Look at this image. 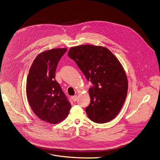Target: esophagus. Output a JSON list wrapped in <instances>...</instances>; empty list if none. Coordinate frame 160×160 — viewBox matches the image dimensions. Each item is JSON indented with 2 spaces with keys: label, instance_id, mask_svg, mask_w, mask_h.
Returning a JSON list of instances; mask_svg holds the SVG:
<instances>
[{
  "label": "esophagus",
  "instance_id": "1",
  "mask_svg": "<svg viewBox=\"0 0 160 160\" xmlns=\"http://www.w3.org/2000/svg\"><path fill=\"white\" fill-rule=\"evenodd\" d=\"M77 98V95H75V96L72 97V100H73V102H76Z\"/></svg>",
  "mask_w": 160,
  "mask_h": 160
}]
</instances>
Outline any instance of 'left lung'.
<instances>
[{"instance_id": "8db88e82", "label": "left lung", "mask_w": 160, "mask_h": 160, "mask_svg": "<svg viewBox=\"0 0 160 160\" xmlns=\"http://www.w3.org/2000/svg\"><path fill=\"white\" fill-rule=\"evenodd\" d=\"M68 56L90 81L88 118L97 123L113 120L121 110L128 88L126 72L118 58L107 48L93 45L72 47Z\"/></svg>"}]
</instances>
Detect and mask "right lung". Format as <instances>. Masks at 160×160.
I'll return each mask as SVG.
<instances>
[{
  "instance_id": "obj_1",
  "label": "right lung",
  "mask_w": 160,
  "mask_h": 160,
  "mask_svg": "<svg viewBox=\"0 0 160 160\" xmlns=\"http://www.w3.org/2000/svg\"><path fill=\"white\" fill-rule=\"evenodd\" d=\"M67 50L53 48L39 53L27 79V98L32 111L40 120L51 124L65 120L72 107L55 79L58 63Z\"/></svg>"
}]
</instances>
